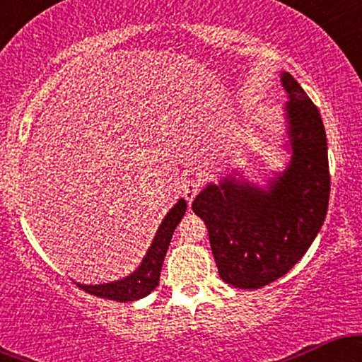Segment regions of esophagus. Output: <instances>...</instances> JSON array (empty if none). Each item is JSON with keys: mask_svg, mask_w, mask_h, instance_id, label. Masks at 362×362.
I'll list each match as a JSON object with an SVG mask.
<instances>
[{"mask_svg": "<svg viewBox=\"0 0 362 362\" xmlns=\"http://www.w3.org/2000/svg\"><path fill=\"white\" fill-rule=\"evenodd\" d=\"M199 190H201V182L195 180V178H189V180L184 182V185H182V194H184L185 201L192 202L195 195L199 194Z\"/></svg>", "mask_w": 362, "mask_h": 362, "instance_id": "esophagus-1", "label": "esophagus"}]
</instances>
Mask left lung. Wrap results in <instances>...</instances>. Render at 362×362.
Returning a JSON list of instances; mask_svg holds the SVG:
<instances>
[{
  "mask_svg": "<svg viewBox=\"0 0 362 362\" xmlns=\"http://www.w3.org/2000/svg\"><path fill=\"white\" fill-rule=\"evenodd\" d=\"M291 161L267 189L224 178L194 199L206 223L219 277L259 289L288 274L317 238L330 195L327 134L315 103L289 73L281 74Z\"/></svg>",
  "mask_w": 362,
  "mask_h": 362,
  "instance_id": "1",
  "label": "left lung"
}]
</instances>
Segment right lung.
I'll use <instances>...</instances> for the list:
<instances>
[{"label": "right lung", "mask_w": 362, "mask_h": 362, "mask_svg": "<svg viewBox=\"0 0 362 362\" xmlns=\"http://www.w3.org/2000/svg\"><path fill=\"white\" fill-rule=\"evenodd\" d=\"M185 209L187 202L184 199H180V201L168 211V214L165 216L160 228H158L151 247L148 248L143 262H141V265L134 272L129 274L124 279L107 282V284L86 286L76 282L78 288H81L85 293L93 294V296L105 298V300L119 303L136 301L148 296L151 291L156 289L158 281H160L161 265H163L165 255H167L170 240H172V235L173 231H175L177 224L180 223L182 218H184Z\"/></svg>", "instance_id": "right-lung-1"}]
</instances>
